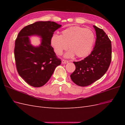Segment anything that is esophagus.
<instances>
[{
    "label": "esophagus",
    "instance_id": "obj_1",
    "mask_svg": "<svg viewBox=\"0 0 125 125\" xmlns=\"http://www.w3.org/2000/svg\"><path fill=\"white\" fill-rule=\"evenodd\" d=\"M62 63H64V64H66V63H67L68 62H69L68 60H65V59H63L62 60Z\"/></svg>",
    "mask_w": 125,
    "mask_h": 125
}]
</instances>
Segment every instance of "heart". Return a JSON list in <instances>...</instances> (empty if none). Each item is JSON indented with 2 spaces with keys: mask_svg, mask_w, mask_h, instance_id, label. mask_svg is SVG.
Returning <instances> with one entry per match:
<instances>
[{
  "mask_svg": "<svg viewBox=\"0 0 125 125\" xmlns=\"http://www.w3.org/2000/svg\"><path fill=\"white\" fill-rule=\"evenodd\" d=\"M94 34L91 30L81 26H73L63 30L61 35L54 34L51 44L56 53L60 55L66 50L68 45L70 50L65 55L66 57H84L91 51L94 42Z\"/></svg>",
  "mask_w": 125,
  "mask_h": 125,
  "instance_id": "obj_1",
  "label": "heart"
}]
</instances>
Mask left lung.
Here are the masks:
<instances>
[{
  "label": "left lung",
  "instance_id": "obj_1",
  "mask_svg": "<svg viewBox=\"0 0 125 125\" xmlns=\"http://www.w3.org/2000/svg\"><path fill=\"white\" fill-rule=\"evenodd\" d=\"M96 39L93 50L81 61L73 63L75 69L70 75L75 84L86 86L100 79L106 73L112 60L111 41L103 30L93 25Z\"/></svg>",
  "mask_w": 125,
  "mask_h": 125
}]
</instances>
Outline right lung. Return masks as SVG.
Masks as SVG:
<instances>
[{"instance_id":"1","label":"right lung","mask_w":125,"mask_h":125,"mask_svg":"<svg viewBox=\"0 0 125 125\" xmlns=\"http://www.w3.org/2000/svg\"><path fill=\"white\" fill-rule=\"evenodd\" d=\"M62 25L52 21H37L28 25L19 33L14 50L18 73L28 84L41 87L50 80L61 60L57 57L51 39ZM37 35L42 39L39 47H33L29 36Z\"/></svg>"}]
</instances>
